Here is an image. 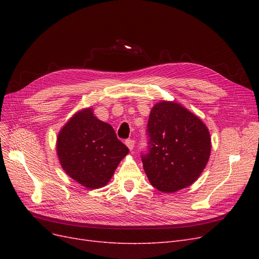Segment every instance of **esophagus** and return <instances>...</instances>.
Wrapping results in <instances>:
<instances>
[{
    "instance_id": "esophagus-1",
    "label": "esophagus",
    "mask_w": 259,
    "mask_h": 259,
    "mask_svg": "<svg viewBox=\"0 0 259 259\" xmlns=\"http://www.w3.org/2000/svg\"><path fill=\"white\" fill-rule=\"evenodd\" d=\"M125 145L128 147L130 150H133V149H134V146H135V140L126 139V140H125Z\"/></svg>"
}]
</instances>
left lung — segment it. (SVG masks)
Segmentation results:
<instances>
[{"label": "left lung", "instance_id": "8db88e82", "mask_svg": "<svg viewBox=\"0 0 259 259\" xmlns=\"http://www.w3.org/2000/svg\"><path fill=\"white\" fill-rule=\"evenodd\" d=\"M147 135L148 152L142 161L154 188L175 192L199 178L211 145L209 132L197 115L174 101H161L151 109Z\"/></svg>", "mask_w": 259, "mask_h": 259}]
</instances>
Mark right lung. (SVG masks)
<instances>
[{
    "label": "right lung",
    "instance_id": "1",
    "mask_svg": "<svg viewBox=\"0 0 259 259\" xmlns=\"http://www.w3.org/2000/svg\"><path fill=\"white\" fill-rule=\"evenodd\" d=\"M56 146L61 167L88 189L106 186L130 152L111 125L98 120L92 108L76 112L65 124Z\"/></svg>",
    "mask_w": 259,
    "mask_h": 259
}]
</instances>
